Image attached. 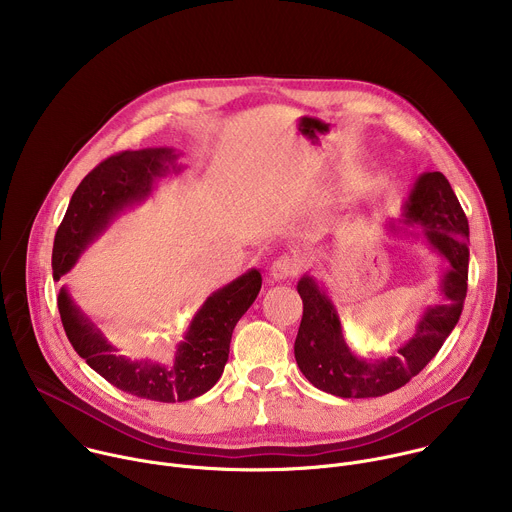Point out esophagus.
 <instances>
[{
  "instance_id": "obj_1",
  "label": "esophagus",
  "mask_w": 512,
  "mask_h": 512,
  "mask_svg": "<svg viewBox=\"0 0 512 512\" xmlns=\"http://www.w3.org/2000/svg\"><path fill=\"white\" fill-rule=\"evenodd\" d=\"M300 271V261L296 257H289V255H281L277 257L271 267H269V277L273 281H281V279H289L294 277Z\"/></svg>"
}]
</instances>
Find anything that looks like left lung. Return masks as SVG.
Masks as SVG:
<instances>
[{
	"mask_svg": "<svg viewBox=\"0 0 512 512\" xmlns=\"http://www.w3.org/2000/svg\"><path fill=\"white\" fill-rule=\"evenodd\" d=\"M389 231L421 239L450 263L437 279L440 298L423 308L415 334L397 346L395 356L364 358L354 354L344 342L338 310L326 287L310 273L298 281L304 316L294 344L296 362L316 389L342 399L381 397L409 383L442 348L464 308L470 229L442 172L417 176L401 216L389 223Z\"/></svg>",
	"mask_w": 512,
	"mask_h": 512,
	"instance_id": "left-lung-1",
	"label": "left lung"
}]
</instances>
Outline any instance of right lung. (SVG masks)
<instances>
[{"label":"right lung","mask_w":512,"mask_h":512,"mask_svg":"<svg viewBox=\"0 0 512 512\" xmlns=\"http://www.w3.org/2000/svg\"><path fill=\"white\" fill-rule=\"evenodd\" d=\"M174 148L123 152L89 172L70 198L54 237L52 275L58 281L85 249L99 239L115 218L148 200L156 184L178 176L184 166ZM261 289L259 269H249L221 289L212 291L190 320L176 346L174 360L129 358L105 336L99 324L75 302L66 285L58 291V312L64 332L89 367L113 387L135 397L176 403L200 397L221 379L229 360L231 336L241 316Z\"/></svg>","instance_id":"add662e5"}]
</instances>
